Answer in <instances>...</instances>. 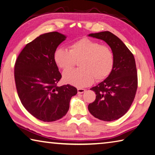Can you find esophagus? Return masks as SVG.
<instances>
[{"instance_id": "34e87169", "label": "esophagus", "mask_w": 155, "mask_h": 155, "mask_svg": "<svg viewBox=\"0 0 155 155\" xmlns=\"http://www.w3.org/2000/svg\"><path fill=\"white\" fill-rule=\"evenodd\" d=\"M86 91L85 89H83V88H78V94H82L84 93Z\"/></svg>"}]
</instances>
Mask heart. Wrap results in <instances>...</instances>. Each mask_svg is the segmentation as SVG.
<instances>
[{
    "instance_id": "obj_1",
    "label": "heart",
    "mask_w": 155,
    "mask_h": 155,
    "mask_svg": "<svg viewBox=\"0 0 155 155\" xmlns=\"http://www.w3.org/2000/svg\"><path fill=\"white\" fill-rule=\"evenodd\" d=\"M80 68L65 71L64 82L77 87H85L97 80H105L112 71L114 56L107 45H101L96 41L82 38L73 43L70 50L58 48L54 53V60L58 67L68 69L80 59Z\"/></svg>"
}]
</instances>
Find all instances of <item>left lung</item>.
Wrapping results in <instances>:
<instances>
[{
	"instance_id": "obj_1",
	"label": "left lung",
	"mask_w": 155,
	"mask_h": 155,
	"mask_svg": "<svg viewBox=\"0 0 155 155\" xmlns=\"http://www.w3.org/2000/svg\"><path fill=\"white\" fill-rule=\"evenodd\" d=\"M89 37L104 41L114 56V64L110 75L91 88L96 99L88 105L94 117L113 121L125 114L134 101L137 88V75L133 54L119 38L109 31L91 33Z\"/></svg>"
}]
</instances>
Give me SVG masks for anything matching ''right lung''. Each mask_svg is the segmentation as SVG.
<instances>
[{
	"instance_id": "obj_1",
	"label": "right lung",
	"mask_w": 155,
	"mask_h": 155,
	"mask_svg": "<svg viewBox=\"0 0 155 155\" xmlns=\"http://www.w3.org/2000/svg\"><path fill=\"white\" fill-rule=\"evenodd\" d=\"M67 36L58 32L42 34L28 43L19 54L14 69L18 94L23 106L44 122L66 115L71 97L78 91L69 84L57 86L62 75L54 53Z\"/></svg>"
}]
</instances>
